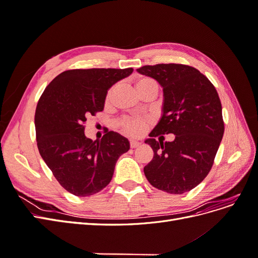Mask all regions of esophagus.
I'll use <instances>...</instances> for the list:
<instances>
[{
    "mask_svg": "<svg viewBox=\"0 0 258 258\" xmlns=\"http://www.w3.org/2000/svg\"><path fill=\"white\" fill-rule=\"evenodd\" d=\"M140 145H141V143H140L139 141H136V140H132V141H130V146H131V148L139 147Z\"/></svg>",
    "mask_w": 258,
    "mask_h": 258,
    "instance_id": "1",
    "label": "esophagus"
}]
</instances>
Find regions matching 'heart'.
I'll list each match as a JSON object with an SVG mask.
<instances>
[{
  "label": "heart",
  "mask_w": 258,
  "mask_h": 258,
  "mask_svg": "<svg viewBox=\"0 0 258 258\" xmlns=\"http://www.w3.org/2000/svg\"><path fill=\"white\" fill-rule=\"evenodd\" d=\"M136 88L138 90V92L141 95L142 92L148 90V89H156L158 91V84L156 83L153 79L151 77H141V79H139L136 82ZM115 91V87L111 88L107 92V96H106V101L107 102H110L112 97H113V93ZM151 120L148 118H144V117H139V118H127L124 119L121 122V127L123 129V131L126 132L127 135L129 136H141L143 135L144 132L146 131V129L150 126Z\"/></svg>",
  "instance_id": "1"
}]
</instances>
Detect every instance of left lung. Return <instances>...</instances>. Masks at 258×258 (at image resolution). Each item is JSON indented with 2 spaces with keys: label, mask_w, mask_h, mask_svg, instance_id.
<instances>
[{
  "label": "left lung",
  "mask_w": 258,
  "mask_h": 258,
  "mask_svg": "<svg viewBox=\"0 0 258 258\" xmlns=\"http://www.w3.org/2000/svg\"><path fill=\"white\" fill-rule=\"evenodd\" d=\"M137 71L162 87L161 118L145 140L154 151L144 174L154 187L183 194L204 181L213 166L224 135L218 93L197 69L168 63L144 66ZM175 135L172 143L156 142L162 134ZM163 138V137H162Z\"/></svg>",
  "instance_id": "1"
}]
</instances>
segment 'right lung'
<instances>
[{
	"instance_id": "add662e5",
	"label": "right lung",
	"mask_w": 258,
	"mask_h": 258,
	"mask_svg": "<svg viewBox=\"0 0 258 258\" xmlns=\"http://www.w3.org/2000/svg\"><path fill=\"white\" fill-rule=\"evenodd\" d=\"M134 69L69 70L49 83L35 111L38 152L66 190L87 197L111 182L128 139L108 131L101 141L86 138L84 123L104 108L107 90Z\"/></svg>"
}]
</instances>
